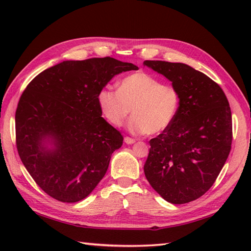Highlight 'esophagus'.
<instances>
[{"label":"esophagus","mask_w":251,"mask_h":251,"mask_svg":"<svg viewBox=\"0 0 251 251\" xmlns=\"http://www.w3.org/2000/svg\"><path fill=\"white\" fill-rule=\"evenodd\" d=\"M124 141H125V143H127V145H132V143L136 142V140L132 139V138H130V137H125Z\"/></svg>","instance_id":"1"}]
</instances>
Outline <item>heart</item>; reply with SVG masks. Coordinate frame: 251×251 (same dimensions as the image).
Masks as SVG:
<instances>
[{
    "instance_id": "b5f03b06",
    "label": "heart",
    "mask_w": 251,
    "mask_h": 251,
    "mask_svg": "<svg viewBox=\"0 0 251 251\" xmlns=\"http://www.w3.org/2000/svg\"><path fill=\"white\" fill-rule=\"evenodd\" d=\"M101 114L112 126L120 127L128 117L132 134H158L173 124L181 97L178 88L163 84L145 72L132 73L117 83V90L102 87L97 95Z\"/></svg>"
}]
</instances>
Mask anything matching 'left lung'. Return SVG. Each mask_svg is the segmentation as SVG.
Instances as JSON below:
<instances>
[{
    "label": "left lung",
    "mask_w": 251,
    "mask_h": 251,
    "mask_svg": "<svg viewBox=\"0 0 251 251\" xmlns=\"http://www.w3.org/2000/svg\"><path fill=\"white\" fill-rule=\"evenodd\" d=\"M143 65L168 78L181 97L173 124L150 140L146 178L165 201L185 204L211 188L226 162L232 145L230 104L219 85L185 63Z\"/></svg>",
    "instance_id": "left-lung-1"
}]
</instances>
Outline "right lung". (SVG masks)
<instances>
[{
	"mask_svg": "<svg viewBox=\"0 0 251 251\" xmlns=\"http://www.w3.org/2000/svg\"><path fill=\"white\" fill-rule=\"evenodd\" d=\"M138 67L114 58L67 60L29 83L16 110V145L36 184L59 201L87 197L104 177L123 136L101 114L99 90Z\"/></svg>",
	"mask_w": 251,
	"mask_h": 251,
	"instance_id": "right-lung-1",
	"label": "right lung"
}]
</instances>
